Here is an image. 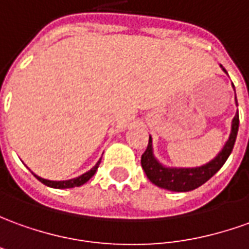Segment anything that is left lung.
Listing matches in <instances>:
<instances>
[{"instance_id": "8db88e82", "label": "left lung", "mask_w": 249, "mask_h": 249, "mask_svg": "<svg viewBox=\"0 0 249 249\" xmlns=\"http://www.w3.org/2000/svg\"><path fill=\"white\" fill-rule=\"evenodd\" d=\"M221 68H222V65H221ZM222 70L226 73L224 68H222ZM236 104H237V99H236ZM237 131H239V114H236L233 118L232 130H231L229 138L225 142L222 150L214 157L213 160L209 161L207 164L202 165V167L196 168L164 167L154 157L152 137H149L146 150L141 157V165L145 171V174H146L147 179L157 187L165 188L169 191H175V193L193 191L195 188L202 186L203 183H206L207 180L217 174L221 167L225 164L229 154L232 153L234 142H236V137H237Z\"/></svg>"}]
</instances>
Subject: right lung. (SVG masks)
<instances>
[{
  "label": "right lung",
  "instance_id": "obj_1",
  "mask_svg": "<svg viewBox=\"0 0 249 249\" xmlns=\"http://www.w3.org/2000/svg\"><path fill=\"white\" fill-rule=\"evenodd\" d=\"M99 164H100V161H97V164H96L95 167L92 168L90 171L88 172H85V174H82L81 176H78V178H74V179H70V180H61V181H55V180H47V179H43V178H39L37 175L34 174L36 179L39 180V181H42L43 184H46V186L53 187V188H73V187H80L82 184H85L87 181H88L93 175L96 174V171H97V168H99Z\"/></svg>",
  "mask_w": 249,
  "mask_h": 249
}]
</instances>
